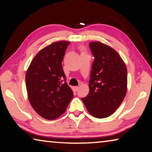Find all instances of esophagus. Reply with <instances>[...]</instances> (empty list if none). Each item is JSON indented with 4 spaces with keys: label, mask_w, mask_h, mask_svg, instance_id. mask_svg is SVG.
<instances>
[{
    "label": "esophagus",
    "mask_w": 152,
    "mask_h": 152,
    "mask_svg": "<svg viewBox=\"0 0 152 152\" xmlns=\"http://www.w3.org/2000/svg\"><path fill=\"white\" fill-rule=\"evenodd\" d=\"M78 88H79L78 86H74V87H73V90H74V91H75V92H76L77 91H78Z\"/></svg>",
    "instance_id": "34e87169"
}]
</instances>
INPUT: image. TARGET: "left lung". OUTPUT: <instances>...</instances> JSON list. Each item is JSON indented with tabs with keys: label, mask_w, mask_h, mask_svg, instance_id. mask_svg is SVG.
Here are the masks:
<instances>
[{
	"label": "left lung",
	"mask_w": 152,
	"mask_h": 152,
	"mask_svg": "<svg viewBox=\"0 0 152 152\" xmlns=\"http://www.w3.org/2000/svg\"><path fill=\"white\" fill-rule=\"evenodd\" d=\"M94 60L89 92L82 99L92 116L106 118L114 113L124 100L127 86L125 64L116 51L100 42H90Z\"/></svg>",
	"instance_id": "8db88e82"
}]
</instances>
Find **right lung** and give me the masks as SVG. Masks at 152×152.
<instances>
[{
    "label": "right lung",
    "instance_id": "right-lung-1",
    "mask_svg": "<svg viewBox=\"0 0 152 152\" xmlns=\"http://www.w3.org/2000/svg\"><path fill=\"white\" fill-rule=\"evenodd\" d=\"M70 43L60 41L42 49L26 72L25 82L30 104L37 114L46 119H56L62 115L74 96L61 66Z\"/></svg>",
    "mask_w": 152,
    "mask_h": 152
}]
</instances>
